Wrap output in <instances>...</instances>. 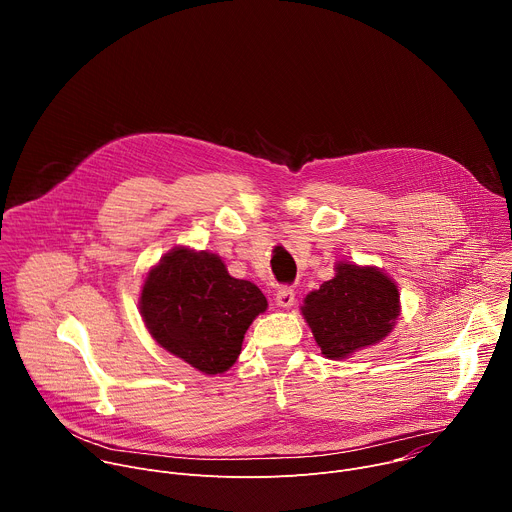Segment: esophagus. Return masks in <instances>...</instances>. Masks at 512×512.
I'll list each match as a JSON object with an SVG mask.
<instances>
[{
	"instance_id": "esophagus-1",
	"label": "esophagus",
	"mask_w": 512,
	"mask_h": 512,
	"mask_svg": "<svg viewBox=\"0 0 512 512\" xmlns=\"http://www.w3.org/2000/svg\"><path fill=\"white\" fill-rule=\"evenodd\" d=\"M294 302H296V291L291 289V287H281L277 294H275V304L279 306V308H291L294 306Z\"/></svg>"
}]
</instances>
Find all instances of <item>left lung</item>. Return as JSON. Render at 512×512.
Segmentation results:
<instances>
[{
  "mask_svg": "<svg viewBox=\"0 0 512 512\" xmlns=\"http://www.w3.org/2000/svg\"><path fill=\"white\" fill-rule=\"evenodd\" d=\"M334 271L332 279L310 291L300 310L322 354L344 360L393 332L401 316V294L375 265L338 261Z\"/></svg>",
  "mask_w": 512,
  "mask_h": 512,
  "instance_id": "1",
  "label": "left lung"
}]
</instances>
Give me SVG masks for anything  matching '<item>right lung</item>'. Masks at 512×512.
Returning a JSON list of instances; mask_svg holds the SVG:
<instances>
[{"label": "right lung", "instance_id": "add662e5", "mask_svg": "<svg viewBox=\"0 0 512 512\" xmlns=\"http://www.w3.org/2000/svg\"><path fill=\"white\" fill-rule=\"evenodd\" d=\"M267 310L261 289L227 271L216 253L184 245L145 273L139 314L150 336L204 375L237 362L245 332Z\"/></svg>", "mask_w": 512, "mask_h": 512}]
</instances>
